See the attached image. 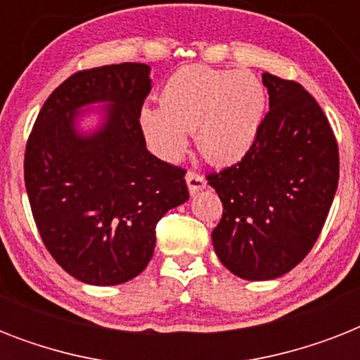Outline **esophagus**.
Returning a JSON list of instances; mask_svg holds the SVG:
<instances>
[{"instance_id":"1","label":"esophagus","mask_w":360,"mask_h":360,"mask_svg":"<svg viewBox=\"0 0 360 360\" xmlns=\"http://www.w3.org/2000/svg\"><path fill=\"white\" fill-rule=\"evenodd\" d=\"M185 179H186V185H188V191H191V194H198V192L203 191V188H205V185H207L205 177L200 174H196V172H188Z\"/></svg>"}]
</instances>
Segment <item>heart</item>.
Here are the masks:
<instances>
[{"mask_svg": "<svg viewBox=\"0 0 360 360\" xmlns=\"http://www.w3.org/2000/svg\"><path fill=\"white\" fill-rule=\"evenodd\" d=\"M158 101L160 106H143L138 115L155 155L177 160L188 147V132H194L209 162L231 164L256 143L267 93L250 70L188 65L164 82Z\"/></svg>", "mask_w": 360, "mask_h": 360, "instance_id": "1", "label": "heart"}]
</instances>
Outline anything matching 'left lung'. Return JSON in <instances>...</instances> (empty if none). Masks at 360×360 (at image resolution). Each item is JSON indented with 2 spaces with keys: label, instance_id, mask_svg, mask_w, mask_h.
I'll return each mask as SVG.
<instances>
[{
  "label": "left lung",
  "instance_id": "left-lung-1",
  "mask_svg": "<svg viewBox=\"0 0 360 360\" xmlns=\"http://www.w3.org/2000/svg\"><path fill=\"white\" fill-rule=\"evenodd\" d=\"M269 112L240 162L209 174L222 202L213 246L245 280L290 273L318 240L335 200L340 160L323 110L297 82L263 72Z\"/></svg>",
  "mask_w": 360,
  "mask_h": 360
}]
</instances>
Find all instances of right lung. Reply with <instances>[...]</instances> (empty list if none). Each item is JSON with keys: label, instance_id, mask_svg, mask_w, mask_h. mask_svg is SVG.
Returning <instances> with one entry per match:
<instances>
[{"label": "right lung", "instance_id": "1", "mask_svg": "<svg viewBox=\"0 0 360 360\" xmlns=\"http://www.w3.org/2000/svg\"><path fill=\"white\" fill-rule=\"evenodd\" d=\"M149 65L80 70L53 89L25 146L24 179L42 243L80 282L115 285L147 267L157 222L188 200L185 169L147 151L140 110ZM104 103L91 133L81 110Z\"/></svg>", "mask_w": 360, "mask_h": 360}]
</instances>
